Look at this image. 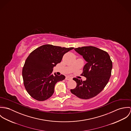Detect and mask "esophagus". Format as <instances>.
I'll return each instance as SVG.
<instances>
[{
	"label": "esophagus",
	"mask_w": 131,
	"mask_h": 131,
	"mask_svg": "<svg viewBox=\"0 0 131 131\" xmlns=\"http://www.w3.org/2000/svg\"><path fill=\"white\" fill-rule=\"evenodd\" d=\"M66 80H72V78H71L69 76H67L66 77Z\"/></svg>",
	"instance_id": "esophagus-1"
}]
</instances>
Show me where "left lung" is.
<instances>
[{"mask_svg": "<svg viewBox=\"0 0 131 131\" xmlns=\"http://www.w3.org/2000/svg\"><path fill=\"white\" fill-rule=\"evenodd\" d=\"M75 50L87 61L82 74L86 80L73 79L77 86L71 92L81 99L93 98L100 93L108 83L111 76L112 61L107 52L94 46L78 47Z\"/></svg>", "mask_w": 131, "mask_h": 131, "instance_id": "8db88e82", "label": "left lung"}]
</instances>
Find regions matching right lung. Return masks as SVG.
<instances>
[{
    "label": "right lung",
    "mask_w": 131,
    "mask_h": 131,
    "mask_svg": "<svg viewBox=\"0 0 131 131\" xmlns=\"http://www.w3.org/2000/svg\"><path fill=\"white\" fill-rule=\"evenodd\" d=\"M74 48L46 44L30 54L23 68L22 75L25 89L32 97L41 101L53 95L56 83L65 79L64 75H53V68L61 62L66 53Z\"/></svg>",
    "instance_id": "right-lung-1"
}]
</instances>
